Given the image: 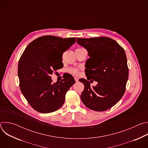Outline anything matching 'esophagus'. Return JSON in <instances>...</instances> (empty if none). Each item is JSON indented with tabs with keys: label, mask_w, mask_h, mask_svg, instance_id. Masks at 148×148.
<instances>
[{
	"label": "esophagus",
	"mask_w": 148,
	"mask_h": 148,
	"mask_svg": "<svg viewBox=\"0 0 148 148\" xmlns=\"http://www.w3.org/2000/svg\"><path fill=\"white\" fill-rule=\"evenodd\" d=\"M74 79H75V82H78V78H77V77H74Z\"/></svg>",
	"instance_id": "esophagus-1"
}]
</instances>
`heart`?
Listing matches in <instances>:
<instances>
[{"label":"heart","instance_id":"1","mask_svg":"<svg viewBox=\"0 0 148 148\" xmlns=\"http://www.w3.org/2000/svg\"><path fill=\"white\" fill-rule=\"evenodd\" d=\"M69 71H70L71 73L73 74H78V70L76 69H74V68L70 69L69 70Z\"/></svg>","mask_w":148,"mask_h":148}]
</instances>
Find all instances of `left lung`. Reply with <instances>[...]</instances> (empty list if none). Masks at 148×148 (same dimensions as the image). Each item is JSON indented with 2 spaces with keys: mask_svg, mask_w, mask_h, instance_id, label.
<instances>
[{
  "mask_svg": "<svg viewBox=\"0 0 148 148\" xmlns=\"http://www.w3.org/2000/svg\"><path fill=\"white\" fill-rule=\"evenodd\" d=\"M77 42L90 57L86 62V75L98 82L91 88L87 79H80L84 85L81 99L92 110L106 111L121 99L125 91L129 71L125 50L116 41L107 37L77 38Z\"/></svg>",
  "mask_w": 148,
  "mask_h": 148,
  "instance_id": "1",
  "label": "left lung"
}]
</instances>
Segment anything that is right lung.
I'll use <instances>...</instances> for the list:
<instances>
[{
  "label": "right lung",
  "mask_w": 148,
  "mask_h": 148,
  "mask_svg": "<svg viewBox=\"0 0 148 148\" xmlns=\"http://www.w3.org/2000/svg\"><path fill=\"white\" fill-rule=\"evenodd\" d=\"M75 38H62L53 36L38 37L26 47L18 64L20 90L36 111L50 113L58 110L65 95L75 82L71 75L60 82L53 83L50 75L62 67L56 64L55 56L61 55L75 43Z\"/></svg>",
  "instance_id": "add662e5"
}]
</instances>
